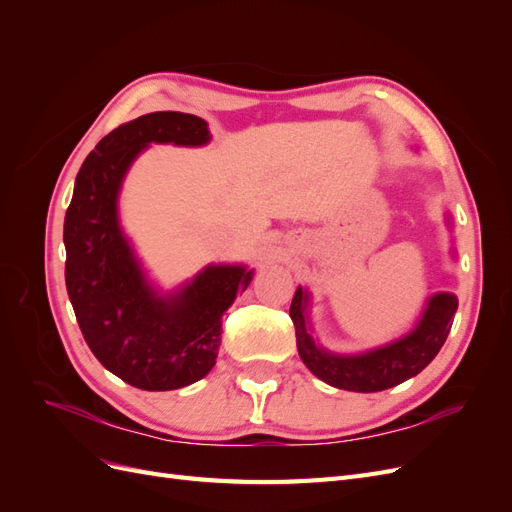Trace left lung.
I'll return each mask as SVG.
<instances>
[{
	"label": "left lung",
	"mask_w": 512,
	"mask_h": 512,
	"mask_svg": "<svg viewBox=\"0 0 512 512\" xmlns=\"http://www.w3.org/2000/svg\"><path fill=\"white\" fill-rule=\"evenodd\" d=\"M307 301V292L299 286L290 305V318L297 329L301 361L322 382L356 393L391 389L421 374L444 346L457 312V297L453 292H436L429 297L421 320L408 335L361 354H335L320 348L309 335Z\"/></svg>",
	"instance_id": "1"
}]
</instances>
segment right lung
Returning <instances> with one entry per match:
<instances>
[{
    "label": "right lung",
    "instance_id": "add662e5",
    "mask_svg": "<svg viewBox=\"0 0 512 512\" xmlns=\"http://www.w3.org/2000/svg\"><path fill=\"white\" fill-rule=\"evenodd\" d=\"M205 119L160 111L106 134L76 175L66 211V288L96 359L136 389L173 391L205 378L218 359L222 322L252 282L243 265H209L162 297L119 226L117 198L128 168L149 143L200 147Z\"/></svg>",
    "mask_w": 512,
    "mask_h": 512
}]
</instances>
